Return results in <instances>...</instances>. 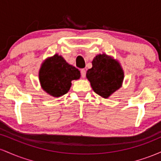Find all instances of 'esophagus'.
Instances as JSON below:
<instances>
[{
    "label": "esophagus",
    "instance_id": "obj_1",
    "mask_svg": "<svg viewBox=\"0 0 161 161\" xmlns=\"http://www.w3.org/2000/svg\"><path fill=\"white\" fill-rule=\"evenodd\" d=\"M86 71L84 69H81V75H82V78H85L86 77Z\"/></svg>",
    "mask_w": 161,
    "mask_h": 161
}]
</instances>
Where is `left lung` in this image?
<instances>
[{
    "mask_svg": "<svg viewBox=\"0 0 161 161\" xmlns=\"http://www.w3.org/2000/svg\"><path fill=\"white\" fill-rule=\"evenodd\" d=\"M86 77L96 94L108 98L119 90L124 79V71L118 60L106 53H99L92 60Z\"/></svg>",
    "mask_w": 161,
    "mask_h": 161,
    "instance_id": "8db88e82",
    "label": "left lung"
}]
</instances>
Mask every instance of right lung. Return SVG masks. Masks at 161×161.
<instances>
[{
  "label": "right lung",
  "mask_w": 161,
  "mask_h": 161,
  "mask_svg": "<svg viewBox=\"0 0 161 161\" xmlns=\"http://www.w3.org/2000/svg\"><path fill=\"white\" fill-rule=\"evenodd\" d=\"M80 76V71L57 53L44 60L38 72L42 88L54 97L67 93L72 81L77 80Z\"/></svg>",
  "instance_id": "add662e5"
}]
</instances>
